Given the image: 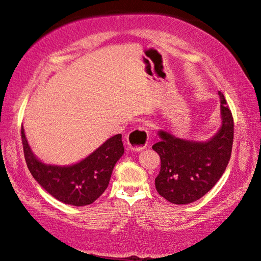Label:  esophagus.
<instances>
[{
    "instance_id": "1",
    "label": "esophagus",
    "mask_w": 261,
    "mask_h": 261,
    "mask_svg": "<svg viewBox=\"0 0 261 261\" xmlns=\"http://www.w3.org/2000/svg\"><path fill=\"white\" fill-rule=\"evenodd\" d=\"M148 140L149 131L144 126H139V128L133 129L129 133L128 138H126V142H128V146L131 151L140 152L148 144Z\"/></svg>"
}]
</instances>
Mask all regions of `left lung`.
Segmentation results:
<instances>
[{"label":"left lung","instance_id":"obj_1","mask_svg":"<svg viewBox=\"0 0 261 261\" xmlns=\"http://www.w3.org/2000/svg\"><path fill=\"white\" fill-rule=\"evenodd\" d=\"M222 125L204 142L185 140L160 130V141L152 146L161 159L155 178L160 195L177 205L203 197L222 177L231 155L233 120L226 99L218 91Z\"/></svg>","mask_w":261,"mask_h":261}]
</instances>
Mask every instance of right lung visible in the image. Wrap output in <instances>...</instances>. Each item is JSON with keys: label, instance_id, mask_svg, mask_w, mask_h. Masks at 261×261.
<instances>
[{"label": "right lung", "instance_id": "add662e5", "mask_svg": "<svg viewBox=\"0 0 261 261\" xmlns=\"http://www.w3.org/2000/svg\"><path fill=\"white\" fill-rule=\"evenodd\" d=\"M21 135L25 161L33 177L53 197L73 206L89 205L102 194L113 168L124 153L122 136L116 135L75 164H46L33 153L23 125Z\"/></svg>", "mask_w": 261, "mask_h": 261}]
</instances>
